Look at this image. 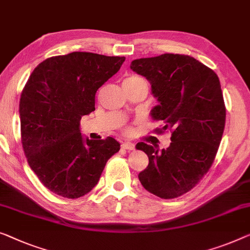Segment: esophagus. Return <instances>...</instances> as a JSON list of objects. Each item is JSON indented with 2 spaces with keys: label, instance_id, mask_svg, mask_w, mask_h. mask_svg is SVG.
<instances>
[{
  "label": "esophagus",
  "instance_id": "obj_1",
  "mask_svg": "<svg viewBox=\"0 0 250 250\" xmlns=\"http://www.w3.org/2000/svg\"><path fill=\"white\" fill-rule=\"evenodd\" d=\"M121 147L124 149H128V150H132V149H135V145L130 143V141H124L121 145Z\"/></svg>",
  "mask_w": 250,
  "mask_h": 250
}]
</instances>
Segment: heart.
Returning <instances> with one entry per match:
<instances>
[{
	"mask_svg": "<svg viewBox=\"0 0 250 250\" xmlns=\"http://www.w3.org/2000/svg\"><path fill=\"white\" fill-rule=\"evenodd\" d=\"M139 82H145V80L139 76H130L128 78H125L124 81V84H133V83H139Z\"/></svg>",
	"mask_w": 250,
	"mask_h": 250,
	"instance_id": "obj_1",
	"label": "heart"
}]
</instances>
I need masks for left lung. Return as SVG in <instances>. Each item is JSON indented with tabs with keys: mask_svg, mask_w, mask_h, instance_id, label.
I'll return each mask as SVG.
<instances>
[{
	"mask_svg": "<svg viewBox=\"0 0 250 250\" xmlns=\"http://www.w3.org/2000/svg\"><path fill=\"white\" fill-rule=\"evenodd\" d=\"M133 72L146 77L158 104L154 120L172 131L166 149L138 143L149 164L140 183L162 199H174L194 188L210 168L220 145L226 122L220 81L217 74L191 56L163 54L135 59Z\"/></svg>",
	"mask_w": 250,
	"mask_h": 250,
	"instance_id": "8db88e82",
	"label": "left lung"
}]
</instances>
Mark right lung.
Returning <instances> with one entry per match:
<instances>
[{
	"label": "right lung",
	"mask_w": 250,
	"mask_h": 250,
	"mask_svg": "<svg viewBox=\"0 0 250 250\" xmlns=\"http://www.w3.org/2000/svg\"><path fill=\"white\" fill-rule=\"evenodd\" d=\"M125 59L74 51L46 59L30 75L19 105L22 147L31 169L55 194H87L120 149L112 137L82 135L80 121L95 110L96 91Z\"/></svg>",
	"instance_id": "1"
}]
</instances>
